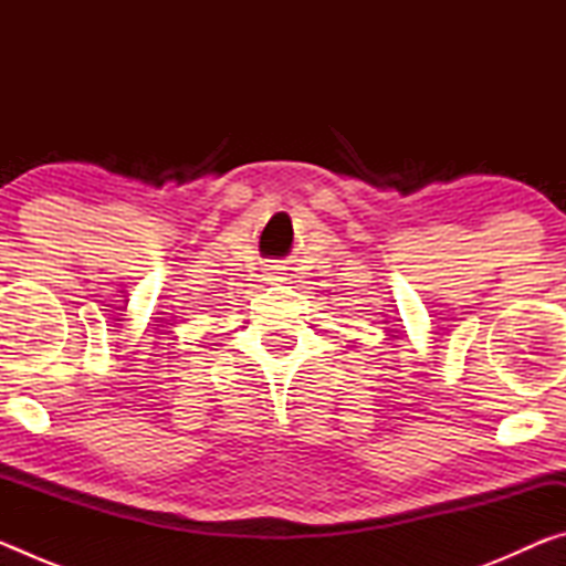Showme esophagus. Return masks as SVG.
Returning a JSON list of instances; mask_svg holds the SVG:
<instances>
[{
	"instance_id": "34e87169",
	"label": "esophagus",
	"mask_w": 566,
	"mask_h": 566,
	"mask_svg": "<svg viewBox=\"0 0 566 566\" xmlns=\"http://www.w3.org/2000/svg\"><path fill=\"white\" fill-rule=\"evenodd\" d=\"M282 272H280V266L276 264H270V270H266L262 276H264V282L266 284H276V282H282V276H280Z\"/></svg>"
}]
</instances>
